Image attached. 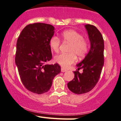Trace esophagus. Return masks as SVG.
<instances>
[{
	"label": "esophagus",
	"instance_id": "34e87169",
	"mask_svg": "<svg viewBox=\"0 0 121 121\" xmlns=\"http://www.w3.org/2000/svg\"><path fill=\"white\" fill-rule=\"evenodd\" d=\"M67 71V70L66 69H64V68H61V71H62V72H65V71Z\"/></svg>",
	"mask_w": 121,
	"mask_h": 121
}]
</instances>
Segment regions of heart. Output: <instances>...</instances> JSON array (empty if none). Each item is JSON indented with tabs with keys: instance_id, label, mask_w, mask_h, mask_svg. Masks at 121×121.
<instances>
[{
	"instance_id": "obj_1",
	"label": "heart",
	"mask_w": 121,
	"mask_h": 121,
	"mask_svg": "<svg viewBox=\"0 0 121 121\" xmlns=\"http://www.w3.org/2000/svg\"><path fill=\"white\" fill-rule=\"evenodd\" d=\"M61 39L64 42L70 44L68 54H60L55 56L54 60L63 67H68L76 61L77 57H84L88 51L89 45L83 36L74 30H67L61 34ZM60 41L58 37H52L50 40L51 49L55 52H58Z\"/></svg>"
}]
</instances>
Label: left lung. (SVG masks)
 <instances>
[{"instance_id": "left-lung-1", "label": "left lung", "mask_w": 121, "mask_h": 121, "mask_svg": "<svg viewBox=\"0 0 121 121\" xmlns=\"http://www.w3.org/2000/svg\"><path fill=\"white\" fill-rule=\"evenodd\" d=\"M91 42V48L83 60L77 65L82 73L74 71V78L67 84L70 91L76 94H83L91 91L98 82L104 65V40L95 26L85 25Z\"/></svg>"}]
</instances>
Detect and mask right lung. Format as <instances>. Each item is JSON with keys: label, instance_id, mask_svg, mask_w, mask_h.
Wrapping results in <instances>:
<instances>
[{"label": "right lung", "instance_id": "add662e5", "mask_svg": "<svg viewBox=\"0 0 121 121\" xmlns=\"http://www.w3.org/2000/svg\"><path fill=\"white\" fill-rule=\"evenodd\" d=\"M54 34L51 25L34 23L25 27L17 40L15 61L21 80L36 94L48 91L53 79L60 72L59 64L46 63L52 57L50 40Z\"/></svg>", "mask_w": 121, "mask_h": 121}]
</instances>
